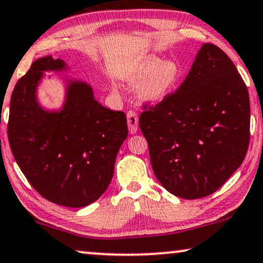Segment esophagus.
<instances>
[{
    "mask_svg": "<svg viewBox=\"0 0 263 263\" xmlns=\"http://www.w3.org/2000/svg\"><path fill=\"white\" fill-rule=\"evenodd\" d=\"M127 125H128V131H130L131 135H135V133L138 131V117L135 112L127 113Z\"/></svg>",
    "mask_w": 263,
    "mask_h": 263,
    "instance_id": "1",
    "label": "esophagus"
}]
</instances>
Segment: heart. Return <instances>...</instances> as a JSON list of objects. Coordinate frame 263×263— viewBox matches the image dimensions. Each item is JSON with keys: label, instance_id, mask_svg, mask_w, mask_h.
<instances>
[{"label": "heart", "instance_id": "heart-1", "mask_svg": "<svg viewBox=\"0 0 263 263\" xmlns=\"http://www.w3.org/2000/svg\"><path fill=\"white\" fill-rule=\"evenodd\" d=\"M181 77V68L175 61L150 54L135 63L124 73L128 84H137L136 95L140 102L157 103L167 98Z\"/></svg>", "mask_w": 263, "mask_h": 263}]
</instances>
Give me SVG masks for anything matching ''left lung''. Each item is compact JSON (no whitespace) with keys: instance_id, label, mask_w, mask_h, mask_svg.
I'll return each instance as SVG.
<instances>
[{"instance_id":"obj_1","label":"left lung","mask_w":263,"mask_h":263,"mask_svg":"<svg viewBox=\"0 0 263 263\" xmlns=\"http://www.w3.org/2000/svg\"><path fill=\"white\" fill-rule=\"evenodd\" d=\"M139 126L162 186L182 199L207 197L246 157L248 89L227 53L204 44L181 87L143 112Z\"/></svg>"}]
</instances>
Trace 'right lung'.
<instances>
[{"instance_id": "obj_1", "label": "right lung", "mask_w": 263, "mask_h": 263, "mask_svg": "<svg viewBox=\"0 0 263 263\" xmlns=\"http://www.w3.org/2000/svg\"><path fill=\"white\" fill-rule=\"evenodd\" d=\"M59 58L32 63L17 81L10 99L8 138L13 156L26 179L51 202L84 207L98 200L113 177L114 163L127 137L124 112L102 106L86 81L62 75L64 99L58 108L40 102L45 72H68Z\"/></svg>"}]
</instances>
